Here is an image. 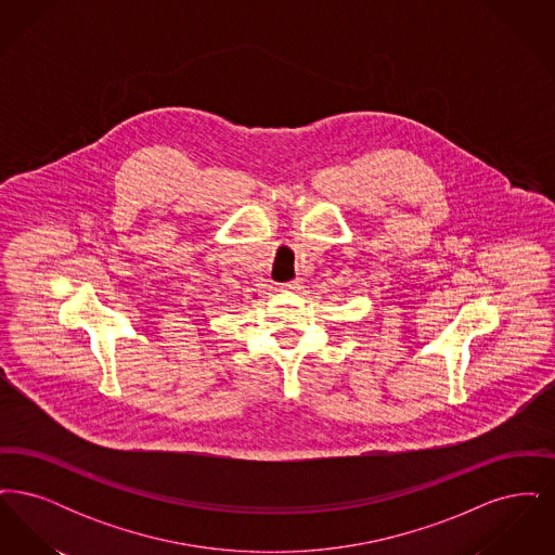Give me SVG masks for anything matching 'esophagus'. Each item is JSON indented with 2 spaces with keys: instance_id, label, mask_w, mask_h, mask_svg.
<instances>
[{
  "instance_id": "obj_1",
  "label": "esophagus",
  "mask_w": 555,
  "mask_h": 555,
  "mask_svg": "<svg viewBox=\"0 0 555 555\" xmlns=\"http://www.w3.org/2000/svg\"><path fill=\"white\" fill-rule=\"evenodd\" d=\"M283 289L299 291L301 289V281H299V279H293V281H289V283H285V285H283Z\"/></svg>"
}]
</instances>
